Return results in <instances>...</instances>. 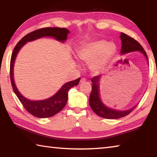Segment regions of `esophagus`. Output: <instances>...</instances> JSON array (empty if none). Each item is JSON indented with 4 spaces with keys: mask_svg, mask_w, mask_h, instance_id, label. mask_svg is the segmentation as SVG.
Masks as SVG:
<instances>
[{
    "mask_svg": "<svg viewBox=\"0 0 157 157\" xmlns=\"http://www.w3.org/2000/svg\"><path fill=\"white\" fill-rule=\"evenodd\" d=\"M86 80V79L83 78H82V79H80V82H85Z\"/></svg>",
    "mask_w": 157,
    "mask_h": 157,
    "instance_id": "esophagus-1",
    "label": "esophagus"
}]
</instances>
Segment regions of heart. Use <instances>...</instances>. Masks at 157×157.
I'll use <instances>...</instances> for the list:
<instances>
[{"label":"heart","mask_w":157,"mask_h":157,"mask_svg":"<svg viewBox=\"0 0 157 157\" xmlns=\"http://www.w3.org/2000/svg\"><path fill=\"white\" fill-rule=\"evenodd\" d=\"M116 51V45L112 42L95 40L83 45L78 50L77 55L82 62L91 63V70L98 73L107 66Z\"/></svg>","instance_id":"obj_1"}]
</instances>
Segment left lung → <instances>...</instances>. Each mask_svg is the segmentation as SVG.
Segmentation results:
<instances>
[{"instance_id": "1", "label": "left lung", "mask_w": 157, "mask_h": 157, "mask_svg": "<svg viewBox=\"0 0 157 157\" xmlns=\"http://www.w3.org/2000/svg\"><path fill=\"white\" fill-rule=\"evenodd\" d=\"M121 39L122 40L121 54H125V53L139 50L147 59V54H146L145 50L143 49L141 45L134 38L126 34L121 33ZM99 80V75L95 76L91 79L92 90L89 98L90 107L97 115L104 118L118 119L128 115L136 108V106L127 111H118L106 107L100 99Z\"/></svg>"}]
</instances>
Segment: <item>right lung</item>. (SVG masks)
<instances>
[{
    "instance_id": "add662e5",
    "label": "right lung",
    "mask_w": 157,
    "mask_h": 157,
    "mask_svg": "<svg viewBox=\"0 0 157 157\" xmlns=\"http://www.w3.org/2000/svg\"><path fill=\"white\" fill-rule=\"evenodd\" d=\"M68 33V30L65 28H44L38 29V30L31 32L23 36L16 45L12 52L11 60H10V75L13 91H14L18 100H20L21 104L23 105L27 111L37 118H49L62 110L67 102L68 91L73 86H76L79 84L80 78H79L75 80L66 83L64 85H63L62 89L56 94L48 99L39 101L29 100L20 94L14 82L13 67H14L15 58L17 57L18 50L23 45L27 43V41L35 40L36 39L43 36H52L57 40L63 42L66 41Z\"/></svg>"
}]
</instances>
